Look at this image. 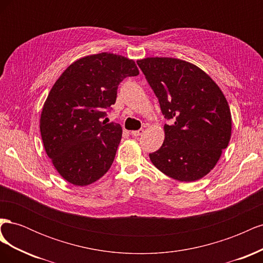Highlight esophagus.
Returning a JSON list of instances; mask_svg holds the SVG:
<instances>
[{"label":"esophagus","mask_w":263,"mask_h":263,"mask_svg":"<svg viewBox=\"0 0 263 263\" xmlns=\"http://www.w3.org/2000/svg\"><path fill=\"white\" fill-rule=\"evenodd\" d=\"M132 136H135V137H138V136H141L142 134H144V129H138V130H133L130 132Z\"/></svg>","instance_id":"34e87169"}]
</instances>
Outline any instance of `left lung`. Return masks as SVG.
<instances>
[{
    "label": "left lung",
    "mask_w": 263,
    "mask_h": 263,
    "mask_svg": "<svg viewBox=\"0 0 263 263\" xmlns=\"http://www.w3.org/2000/svg\"><path fill=\"white\" fill-rule=\"evenodd\" d=\"M159 100L164 125L160 149L151 162L181 182L200 180L218 162L232 136V114L219 86L197 66L168 57L137 61Z\"/></svg>",
    "instance_id": "8db88e82"
}]
</instances>
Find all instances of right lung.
I'll use <instances>...</instances> for the list:
<instances>
[{"instance_id":"add662e5","label":"right lung","mask_w":263,"mask_h":263,"mask_svg":"<svg viewBox=\"0 0 263 263\" xmlns=\"http://www.w3.org/2000/svg\"><path fill=\"white\" fill-rule=\"evenodd\" d=\"M138 74L134 60L102 52L71 63L54 82L39 127L47 156L71 184L89 185L109 170L123 129L102 119L116 101L119 83Z\"/></svg>"}]
</instances>
